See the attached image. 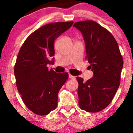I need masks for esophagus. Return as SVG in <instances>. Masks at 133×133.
I'll list each match as a JSON object with an SVG mask.
<instances>
[{"mask_svg":"<svg viewBox=\"0 0 133 133\" xmlns=\"http://www.w3.org/2000/svg\"><path fill=\"white\" fill-rule=\"evenodd\" d=\"M69 79H75V76H72L71 74H69Z\"/></svg>","mask_w":133,"mask_h":133,"instance_id":"34e87169","label":"esophagus"}]
</instances>
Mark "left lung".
I'll use <instances>...</instances> for the list:
<instances>
[{
  "label": "left lung",
  "instance_id": "1",
  "mask_svg": "<svg viewBox=\"0 0 133 133\" xmlns=\"http://www.w3.org/2000/svg\"><path fill=\"white\" fill-rule=\"evenodd\" d=\"M86 45V59L94 73L92 78L79 83V106L82 110L97 112L106 108L120 84L123 59L117 42L110 32L93 21L75 22Z\"/></svg>",
  "mask_w": 133,
  "mask_h": 133
}]
</instances>
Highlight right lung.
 <instances>
[{"label":"right lung","mask_w":133,"mask_h":133,"mask_svg":"<svg viewBox=\"0 0 133 133\" xmlns=\"http://www.w3.org/2000/svg\"><path fill=\"white\" fill-rule=\"evenodd\" d=\"M72 24L71 21L43 25L27 38L17 55V88L25 106L37 115H47L56 109L58 92L68 79V72L56 73L47 65L54 64V41Z\"/></svg>","instance_id":"1"}]
</instances>
